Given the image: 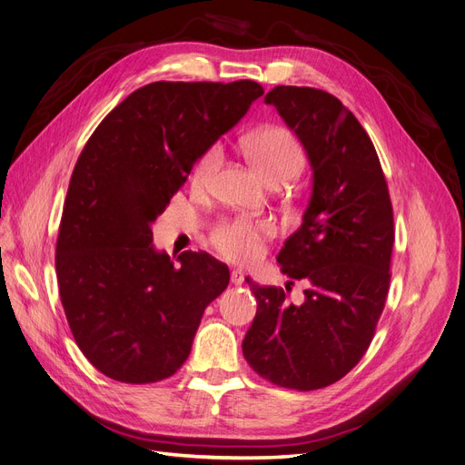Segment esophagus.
Segmentation results:
<instances>
[{
  "mask_svg": "<svg viewBox=\"0 0 465 465\" xmlns=\"http://www.w3.org/2000/svg\"><path fill=\"white\" fill-rule=\"evenodd\" d=\"M245 282V273L242 270H233L232 272V283L233 285H242Z\"/></svg>",
  "mask_w": 465,
  "mask_h": 465,
  "instance_id": "obj_1",
  "label": "esophagus"
}]
</instances>
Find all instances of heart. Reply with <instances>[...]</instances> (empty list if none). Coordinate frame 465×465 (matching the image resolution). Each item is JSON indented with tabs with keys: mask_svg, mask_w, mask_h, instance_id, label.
Returning <instances> with one entry per match:
<instances>
[{
	"mask_svg": "<svg viewBox=\"0 0 465 465\" xmlns=\"http://www.w3.org/2000/svg\"><path fill=\"white\" fill-rule=\"evenodd\" d=\"M243 151L259 174L272 185L293 180L304 166V151L297 137L285 128L268 126L249 134ZM222 161L220 147H211L193 168V183L204 187L211 182ZM273 232L270 220H230L222 222L213 232L214 247L232 261L251 262L262 251V239Z\"/></svg>",
	"mask_w": 465,
	"mask_h": 465,
	"instance_id": "heart-1",
	"label": "heart"
}]
</instances>
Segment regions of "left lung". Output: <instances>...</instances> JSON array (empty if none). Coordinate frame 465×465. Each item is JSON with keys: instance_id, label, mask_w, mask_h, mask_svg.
I'll list each match as a JSON object with an SVG mask.
<instances>
[{"instance_id": "obj_1", "label": "left lung", "mask_w": 465, "mask_h": 465, "mask_svg": "<svg viewBox=\"0 0 465 465\" xmlns=\"http://www.w3.org/2000/svg\"><path fill=\"white\" fill-rule=\"evenodd\" d=\"M264 103L297 134L312 166L302 223L278 254L285 276L308 287L293 304L282 287L245 280L259 308L243 356L273 385L314 391L345 377L373 339L391 282L392 206L370 135L337 97L276 85Z\"/></svg>"}]
</instances>
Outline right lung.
<instances>
[{
  "label": "right lung",
  "mask_w": 465,
  "mask_h": 465,
  "mask_svg": "<svg viewBox=\"0 0 465 465\" xmlns=\"http://www.w3.org/2000/svg\"><path fill=\"white\" fill-rule=\"evenodd\" d=\"M264 94L252 80L153 82L116 105L82 149L63 206L57 282L84 356L120 383L174 375L226 264L153 247L151 223L189 170Z\"/></svg>",
  "instance_id": "obj_1"
}]
</instances>
